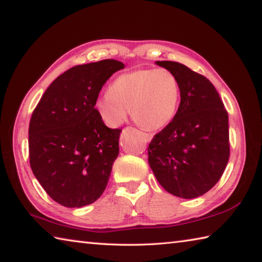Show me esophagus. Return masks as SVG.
<instances>
[{"mask_svg":"<svg viewBox=\"0 0 262 262\" xmlns=\"http://www.w3.org/2000/svg\"><path fill=\"white\" fill-rule=\"evenodd\" d=\"M143 135L145 136V139L147 141H151L152 140V134H151V133H143Z\"/></svg>","mask_w":262,"mask_h":262,"instance_id":"1","label":"esophagus"}]
</instances>
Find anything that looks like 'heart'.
I'll list each match as a JSON object with an SVG mask.
<instances>
[{
    "label": "heart",
    "instance_id": "b5f03b06",
    "mask_svg": "<svg viewBox=\"0 0 262 262\" xmlns=\"http://www.w3.org/2000/svg\"><path fill=\"white\" fill-rule=\"evenodd\" d=\"M179 103V81L170 71L141 69L113 80L108 92L97 98L95 108L108 127L121 126L130 110L141 126L158 129L173 120Z\"/></svg>",
    "mask_w": 262,
    "mask_h": 262
}]
</instances>
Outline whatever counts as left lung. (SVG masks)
<instances>
[{
  "instance_id": "left-lung-1",
  "label": "left lung",
  "mask_w": 262,
  "mask_h": 262,
  "mask_svg": "<svg viewBox=\"0 0 262 262\" xmlns=\"http://www.w3.org/2000/svg\"><path fill=\"white\" fill-rule=\"evenodd\" d=\"M177 77L181 102L173 120L147 147L149 165L161 187L191 199L211 190L229 160L228 113L208 79L177 61H156Z\"/></svg>"
}]
</instances>
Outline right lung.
I'll return each instance as SVG.
<instances>
[{"label": "right lung", "mask_w": 262, "mask_h": 262, "mask_svg": "<svg viewBox=\"0 0 262 262\" xmlns=\"http://www.w3.org/2000/svg\"><path fill=\"white\" fill-rule=\"evenodd\" d=\"M125 68L104 59L70 69L55 79L30 121L33 174L65 207H82L102 196L119 155L121 129L105 126L95 108L103 84Z\"/></svg>", "instance_id": "1"}]
</instances>
